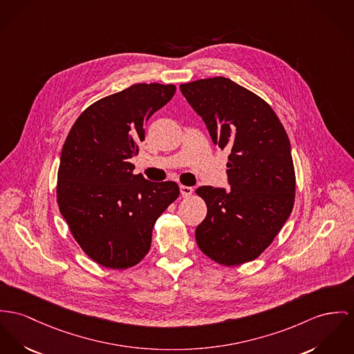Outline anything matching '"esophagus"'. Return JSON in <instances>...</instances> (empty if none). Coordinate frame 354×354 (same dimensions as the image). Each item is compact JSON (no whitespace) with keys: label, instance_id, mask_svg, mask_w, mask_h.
I'll return each instance as SVG.
<instances>
[{"label":"esophagus","instance_id":"esophagus-1","mask_svg":"<svg viewBox=\"0 0 354 354\" xmlns=\"http://www.w3.org/2000/svg\"><path fill=\"white\" fill-rule=\"evenodd\" d=\"M192 187H189V186H180V194H182V196L183 198H187V196H190L191 194H192Z\"/></svg>","mask_w":354,"mask_h":354}]
</instances>
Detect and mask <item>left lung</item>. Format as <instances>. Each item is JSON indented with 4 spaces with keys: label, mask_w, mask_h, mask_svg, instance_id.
Returning a JSON list of instances; mask_svg holds the SVG:
<instances>
[{
    "label": "left lung",
    "mask_w": 354,
    "mask_h": 354,
    "mask_svg": "<svg viewBox=\"0 0 354 354\" xmlns=\"http://www.w3.org/2000/svg\"><path fill=\"white\" fill-rule=\"evenodd\" d=\"M180 91L202 117L213 142L230 151V189H196L207 206L195 230L196 244L223 266L252 261L292 212L295 171L288 136L264 100L227 78L185 83Z\"/></svg>",
    "instance_id": "left-lung-1"
}]
</instances>
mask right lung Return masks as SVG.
Wrapping results in <instances>:
<instances>
[{
  "label": "right lung",
  "instance_id": "right-lung-1",
  "mask_svg": "<svg viewBox=\"0 0 354 354\" xmlns=\"http://www.w3.org/2000/svg\"><path fill=\"white\" fill-rule=\"evenodd\" d=\"M176 87L137 83L82 113L64 141L57 205L84 253L102 267L125 270L148 253L156 219L179 196L175 182L133 175L131 159L145 124Z\"/></svg>",
  "mask_w": 354,
  "mask_h": 354
}]
</instances>
